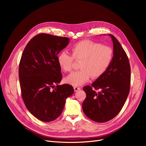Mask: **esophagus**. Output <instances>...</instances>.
<instances>
[{
	"label": "esophagus",
	"instance_id": "1",
	"mask_svg": "<svg viewBox=\"0 0 146 146\" xmlns=\"http://www.w3.org/2000/svg\"><path fill=\"white\" fill-rule=\"evenodd\" d=\"M80 89V88H79V87H77V86H74V90L75 92H77L78 90H79Z\"/></svg>",
	"mask_w": 146,
	"mask_h": 146
}]
</instances>
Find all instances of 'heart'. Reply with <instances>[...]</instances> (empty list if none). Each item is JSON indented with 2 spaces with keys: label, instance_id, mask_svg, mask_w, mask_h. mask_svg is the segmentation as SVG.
<instances>
[{
  "label": "heart",
  "instance_id": "b5f03b06",
  "mask_svg": "<svg viewBox=\"0 0 146 146\" xmlns=\"http://www.w3.org/2000/svg\"><path fill=\"white\" fill-rule=\"evenodd\" d=\"M72 56L63 51L57 56V62L64 72L72 70L74 60L80 61V70L75 71L64 79L66 83L80 86L92 79L101 77L108 70L113 58V51L108 46L91 40H83L71 47Z\"/></svg>",
  "mask_w": 146,
  "mask_h": 146
}]
</instances>
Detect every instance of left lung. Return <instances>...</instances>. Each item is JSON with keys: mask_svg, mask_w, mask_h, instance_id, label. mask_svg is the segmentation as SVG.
Masks as SVG:
<instances>
[{"mask_svg": "<svg viewBox=\"0 0 146 146\" xmlns=\"http://www.w3.org/2000/svg\"><path fill=\"white\" fill-rule=\"evenodd\" d=\"M109 35L113 41L112 63L91 86L83 88L86 97L82 104L83 111L89 119L98 122H107L117 115L130 89L131 68L128 56L117 38Z\"/></svg>", "mask_w": 146, "mask_h": 146, "instance_id": "left-lung-1", "label": "left lung"}]
</instances>
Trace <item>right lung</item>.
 Listing matches in <instances>:
<instances>
[{"mask_svg":"<svg viewBox=\"0 0 146 146\" xmlns=\"http://www.w3.org/2000/svg\"><path fill=\"white\" fill-rule=\"evenodd\" d=\"M68 42L67 37L39 34L28 42L21 56L19 78L22 99L28 110L44 122L57 119L66 98L74 93L70 85H58L62 74L57 54Z\"/></svg>","mask_w":146,"mask_h":146,"instance_id":"add662e5","label":"right lung"}]
</instances>
